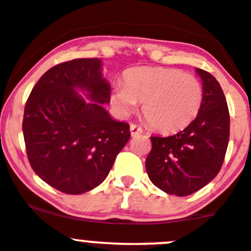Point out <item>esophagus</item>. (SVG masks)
Here are the masks:
<instances>
[{
	"mask_svg": "<svg viewBox=\"0 0 251 251\" xmlns=\"http://www.w3.org/2000/svg\"><path fill=\"white\" fill-rule=\"evenodd\" d=\"M130 131H131V136H137V135L142 134L141 126L135 125V124H131V125H130Z\"/></svg>",
	"mask_w": 251,
	"mask_h": 251,
	"instance_id": "esophagus-1",
	"label": "esophagus"
}]
</instances>
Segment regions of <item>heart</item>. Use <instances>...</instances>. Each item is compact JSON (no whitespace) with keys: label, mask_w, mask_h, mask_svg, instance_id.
Returning a JSON list of instances; mask_svg holds the SVG:
<instances>
[{"label":"heart","mask_w":251,"mask_h":251,"mask_svg":"<svg viewBox=\"0 0 251 251\" xmlns=\"http://www.w3.org/2000/svg\"><path fill=\"white\" fill-rule=\"evenodd\" d=\"M204 87L195 76L171 67H135L124 75V85L112 87L111 103L127 115L144 103L151 127L173 134L190 125L201 110Z\"/></svg>","instance_id":"obj_1"}]
</instances>
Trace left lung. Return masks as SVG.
Wrapping results in <instances>:
<instances>
[{
  "label": "left lung",
  "mask_w": 251,
  "mask_h": 251,
  "mask_svg": "<svg viewBox=\"0 0 251 251\" xmlns=\"http://www.w3.org/2000/svg\"><path fill=\"white\" fill-rule=\"evenodd\" d=\"M204 87V101L195 120L176 135L151 136L146 171L160 190L186 196L218 175L226 153L230 116L226 99L211 74L196 69Z\"/></svg>",
  "instance_id": "left-lung-1"
}]
</instances>
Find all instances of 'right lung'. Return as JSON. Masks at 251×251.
Here are the masks:
<instances>
[{"label":"right lung","instance_id":"add662e5","mask_svg":"<svg viewBox=\"0 0 251 251\" xmlns=\"http://www.w3.org/2000/svg\"><path fill=\"white\" fill-rule=\"evenodd\" d=\"M75 88L86 91L89 100ZM110 92L100 58L62 62L37 81L25 106L22 131L31 168L45 182L78 195L109 175L131 136L128 124L103 109Z\"/></svg>","mask_w":251,"mask_h":251}]
</instances>
